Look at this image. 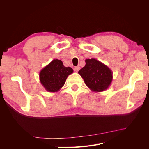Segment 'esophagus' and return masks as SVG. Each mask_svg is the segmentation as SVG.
<instances>
[{
    "label": "esophagus",
    "instance_id": "1",
    "mask_svg": "<svg viewBox=\"0 0 149 149\" xmlns=\"http://www.w3.org/2000/svg\"><path fill=\"white\" fill-rule=\"evenodd\" d=\"M79 69H80V67H79V66H76V67H75L74 68V71H76V72H78V71L79 70Z\"/></svg>",
    "mask_w": 149,
    "mask_h": 149
}]
</instances>
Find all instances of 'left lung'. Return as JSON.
<instances>
[{
    "instance_id": "1",
    "label": "left lung",
    "mask_w": 149,
    "mask_h": 149,
    "mask_svg": "<svg viewBox=\"0 0 149 149\" xmlns=\"http://www.w3.org/2000/svg\"><path fill=\"white\" fill-rule=\"evenodd\" d=\"M86 65L78 73L83 78L86 85L94 92L105 91L111 85L112 72L109 67L95 59H86Z\"/></svg>"
}]
</instances>
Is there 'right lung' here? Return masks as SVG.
Here are the masks:
<instances>
[{
    "mask_svg": "<svg viewBox=\"0 0 149 149\" xmlns=\"http://www.w3.org/2000/svg\"><path fill=\"white\" fill-rule=\"evenodd\" d=\"M73 73L71 67H66L60 60L55 59L40 71V81L48 92H58L63 86L68 76Z\"/></svg>",
    "mask_w": 149,
    "mask_h": 149,
    "instance_id": "add662e5",
    "label": "right lung"
}]
</instances>
